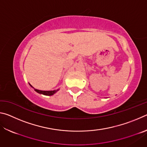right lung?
I'll list each match as a JSON object with an SVG mask.
<instances>
[{
  "label": "right lung",
  "mask_w": 147,
  "mask_h": 147,
  "mask_svg": "<svg viewBox=\"0 0 147 147\" xmlns=\"http://www.w3.org/2000/svg\"><path fill=\"white\" fill-rule=\"evenodd\" d=\"M30 86L32 88H33L30 84ZM34 90L36 91L37 93H38L39 94H43L44 95H48V96H51L54 94V93H56L57 91L59 90L58 89H57V90H53V91H41V90H39V89H34Z\"/></svg>",
  "instance_id": "obj_1"
}]
</instances>
